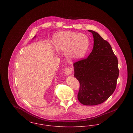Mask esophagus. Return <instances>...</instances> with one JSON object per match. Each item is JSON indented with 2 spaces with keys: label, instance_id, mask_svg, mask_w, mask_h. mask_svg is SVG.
Here are the masks:
<instances>
[{
  "label": "esophagus",
  "instance_id": "1",
  "mask_svg": "<svg viewBox=\"0 0 133 133\" xmlns=\"http://www.w3.org/2000/svg\"><path fill=\"white\" fill-rule=\"evenodd\" d=\"M72 68H71V67L67 68L64 71V73L66 75V76H69L71 74V73L72 72Z\"/></svg>",
  "mask_w": 133,
  "mask_h": 133
}]
</instances>
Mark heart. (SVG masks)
<instances>
[{
    "mask_svg": "<svg viewBox=\"0 0 133 133\" xmlns=\"http://www.w3.org/2000/svg\"><path fill=\"white\" fill-rule=\"evenodd\" d=\"M53 41L56 50L58 53H65L66 57L70 61L82 58L87 51L89 45L86 35L71 32L56 34Z\"/></svg>",
    "mask_w": 133,
    "mask_h": 133,
    "instance_id": "obj_1",
    "label": "heart"
}]
</instances>
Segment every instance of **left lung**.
Here are the masks:
<instances>
[{"label": "left lung", "mask_w": 133, "mask_h": 133, "mask_svg": "<svg viewBox=\"0 0 133 133\" xmlns=\"http://www.w3.org/2000/svg\"><path fill=\"white\" fill-rule=\"evenodd\" d=\"M88 58L73 64L74 77L80 83L78 99L83 105L93 106L107 100L114 93L119 77L118 59L111 46L96 32Z\"/></svg>", "instance_id": "left-lung-1"}]
</instances>
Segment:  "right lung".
Masks as SVG:
<instances>
[{"instance_id":"right-lung-1","label":"right lung","mask_w":133,"mask_h":133,"mask_svg":"<svg viewBox=\"0 0 133 133\" xmlns=\"http://www.w3.org/2000/svg\"><path fill=\"white\" fill-rule=\"evenodd\" d=\"M36 37V36H34V38H33V39H34V38H35V37Z\"/></svg>"}]
</instances>
